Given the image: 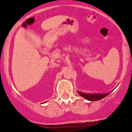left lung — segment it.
<instances>
[{
    "mask_svg": "<svg viewBox=\"0 0 132 132\" xmlns=\"http://www.w3.org/2000/svg\"><path fill=\"white\" fill-rule=\"evenodd\" d=\"M77 93L84 98L86 99L87 100L91 101H95L101 100V99L104 98L110 94V93H104V94H103V93H85L81 91H78V90Z\"/></svg>",
    "mask_w": 132,
    "mask_h": 132,
    "instance_id": "1",
    "label": "left lung"
}]
</instances>
